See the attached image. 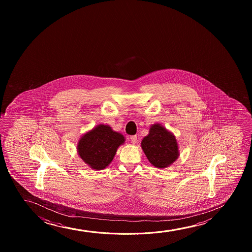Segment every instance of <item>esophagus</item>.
<instances>
[{"mask_svg": "<svg viewBox=\"0 0 252 252\" xmlns=\"http://www.w3.org/2000/svg\"><path fill=\"white\" fill-rule=\"evenodd\" d=\"M130 141L131 142V144L135 145V144L137 143V141H138L137 136H131V137H130Z\"/></svg>", "mask_w": 252, "mask_h": 252, "instance_id": "obj_1", "label": "esophagus"}]
</instances>
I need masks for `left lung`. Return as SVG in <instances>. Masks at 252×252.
Here are the masks:
<instances>
[{
	"label": "left lung",
	"instance_id": "1",
	"mask_svg": "<svg viewBox=\"0 0 252 252\" xmlns=\"http://www.w3.org/2000/svg\"><path fill=\"white\" fill-rule=\"evenodd\" d=\"M141 147L149 162L158 169L169 167L179 158L176 136L159 123L151 126L149 134L142 140Z\"/></svg>",
	"mask_w": 252,
	"mask_h": 252
}]
</instances>
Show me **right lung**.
I'll list each match as a JSON object with an SVG mask.
<instances>
[{
    "label": "right lung",
    "mask_w": 252,
    "mask_h": 252,
    "mask_svg": "<svg viewBox=\"0 0 252 252\" xmlns=\"http://www.w3.org/2000/svg\"><path fill=\"white\" fill-rule=\"evenodd\" d=\"M125 140L123 135L108 125L100 124L79 138L76 149L80 158L90 168L101 170L110 164Z\"/></svg>",
    "instance_id": "1"
}]
</instances>
